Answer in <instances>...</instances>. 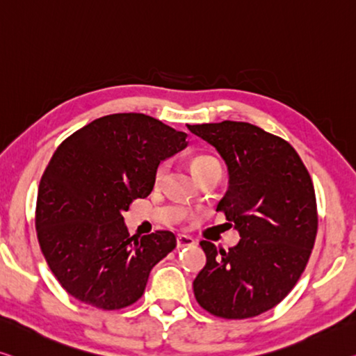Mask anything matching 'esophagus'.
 Segmentation results:
<instances>
[{
	"instance_id": "1",
	"label": "esophagus",
	"mask_w": 356,
	"mask_h": 356,
	"mask_svg": "<svg viewBox=\"0 0 356 356\" xmlns=\"http://www.w3.org/2000/svg\"><path fill=\"white\" fill-rule=\"evenodd\" d=\"M195 240L193 237H189V235H183L179 234L177 237V247L178 248H184V247H191V245H194Z\"/></svg>"
}]
</instances>
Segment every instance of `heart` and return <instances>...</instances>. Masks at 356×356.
<instances>
[{
	"mask_svg": "<svg viewBox=\"0 0 356 356\" xmlns=\"http://www.w3.org/2000/svg\"><path fill=\"white\" fill-rule=\"evenodd\" d=\"M191 167H193V172L195 173L197 178H200L202 175L213 172V170H221V163L216 157H213L210 154H199L194 156L193 161H191ZM163 173H165V165H159V168L156 170V181H161L163 178Z\"/></svg>",
	"mask_w": 356,
	"mask_h": 356,
	"instance_id": "heart-1",
	"label": "heart"
}]
</instances>
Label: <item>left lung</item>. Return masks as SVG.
<instances>
[{"instance_id": "obj_1", "label": "left lung", "mask_w": 356, "mask_h": 356, "mask_svg": "<svg viewBox=\"0 0 356 356\" xmlns=\"http://www.w3.org/2000/svg\"><path fill=\"white\" fill-rule=\"evenodd\" d=\"M188 129L227 163L229 189L216 210L240 234L227 251L202 240L207 264L193 283L194 296L220 318H253L280 304L307 266L318 227L314 183L286 140L253 124Z\"/></svg>"}]
</instances>
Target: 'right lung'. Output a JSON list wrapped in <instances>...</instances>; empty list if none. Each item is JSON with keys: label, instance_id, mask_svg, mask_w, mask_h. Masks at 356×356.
Wrapping results in <instances>:
<instances>
[{"label": "right lung", "instance_id": "1", "mask_svg": "<svg viewBox=\"0 0 356 356\" xmlns=\"http://www.w3.org/2000/svg\"><path fill=\"white\" fill-rule=\"evenodd\" d=\"M186 138L146 114L118 113L60 143L41 177L35 224L49 269L74 299L119 310L143 296L177 238L170 231L132 237L122 213L151 194L159 163Z\"/></svg>", "mask_w": 356, "mask_h": 356}]
</instances>
